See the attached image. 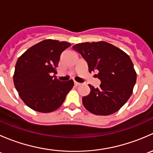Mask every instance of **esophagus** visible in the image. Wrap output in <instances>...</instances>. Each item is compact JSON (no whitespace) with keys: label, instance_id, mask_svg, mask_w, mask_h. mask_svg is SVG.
Masks as SVG:
<instances>
[{"label":"esophagus","instance_id":"34e87169","mask_svg":"<svg viewBox=\"0 0 153 153\" xmlns=\"http://www.w3.org/2000/svg\"><path fill=\"white\" fill-rule=\"evenodd\" d=\"M74 84H75V86H79L80 85V84H80V83H78V82H77V81H74Z\"/></svg>","mask_w":153,"mask_h":153}]
</instances>
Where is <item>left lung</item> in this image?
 <instances>
[{"label": "left lung", "instance_id": "left-lung-1", "mask_svg": "<svg viewBox=\"0 0 153 153\" xmlns=\"http://www.w3.org/2000/svg\"><path fill=\"white\" fill-rule=\"evenodd\" d=\"M88 64L89 72L98 70L101 84L89 85L90 92L82 98L84 107L97 115H109L119 110L132 93L137 75L127 54L105 42L81 43L72 47Z\"/></svg>", "mask_w": 153, "mask_h": 153}]
</instances>
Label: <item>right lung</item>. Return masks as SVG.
<instances>
[{
  "label": "right lung",
  "instance_id": "obj_1",
  "mask_svg": "<svg viewBox=\"0 0 153 153\" xmlns=\"http://www.w3.org/2000/svg\"><path fill=\"white\" fill-rule=\"evenodd\" d=\"M68 42L47 39L27 49L18 59L14 84L26 105L40 112L58 109L74 86L72 80L61 81L53 74Z\"/></svg>",
  "mask_w": 153,
  "mask_h": 153
}]
</instances>
